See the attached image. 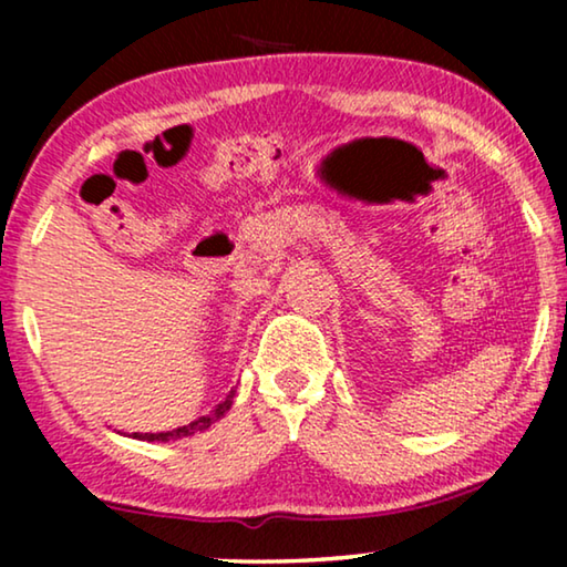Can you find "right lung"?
Masks as SVG:
<instances>
[{
    "label": "right lung",
    "instance_id": "obj_1",
    "mask_svg": "<svg viewBox=\"0 0 567 567\" xmlns=\"http://www.w3.org/2000/svg\"><path fill=\"white\" fill-rule=\"evenodd\" d=\"M231 398H235V392H229L227 400H224L221 405L216 408L212 415L198 417V421H193V423H188V425H181V429L167 431V433H134V439H144V441H169V439H183V436H193V433H198V431H206L208 425H212V423L216 421V417H221V415L227 413V410L231 408Z\"/></svg>",
    "mask_w": 567,
    "mask_h": 567
}]
</instances>
